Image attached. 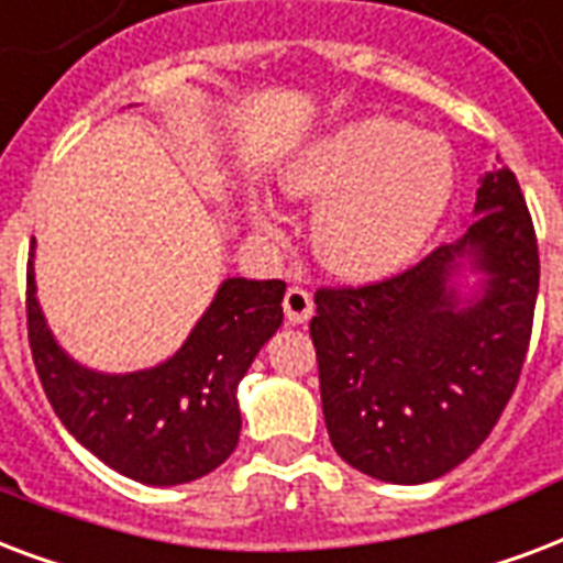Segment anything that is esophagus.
I'll return each mask as SVG.
<instances>
[{"instance_id":"1","label":"esophagus","mask_w":563,"mask_h":563,"mask_svg":"<svg viewBox=\"0 0 563 563\" xmlns=\"http://www.w3.org/2000/svg\"><path fill=\"white\" fill-rule=\"evenodd\" d=\"M283 312L291 324H303L312 316V295L303 286H289L283 298Z\"/></svg>"}]
</instances>
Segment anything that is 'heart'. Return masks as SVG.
I'll use <instances>...</instances> for the list:
<instances>
[{"instance_id":"b5f03b06","label":"heart","mask_w":563,"mask_h":563,"mask_svg":"<svg viewBox=\"0 0 563 563\" xmlns=\"http://www.w3.org/2000/svg\"><path fill=\"white\" fill-rule=\"evenodd\" d=\"M283 186L319 203L312 244L330 272L372 280L422 251L454 195L452 147L401 120L368 118L339 129L291 167ZM260 230L268 214L253 209Z\"/></svg>"}]
</instances>
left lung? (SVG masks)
I'll use <instances>...</instances> for the list:
<instances>
[{"label": "left lung", "mask_w": 563, "mask_h": 563, "mask_svg": "<svg viewBox=\"0 0 563 563\" xmlns=\"http://www.w3.org/2000/svg\"><path fill=\"white\" fill-rule=\"evenodd\" d=\"M463 258L488 274L457 308ZM540 256L514 170L493 167L475 221L405 272L316 289L310 336L330 443L354 470L393 484L434 482L490 437L529 351Z\"/></svg>", "instance_id": "1"}]
</instances>
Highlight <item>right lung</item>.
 Segmentation results:
<instances>
[{
  "label": "right lung",
  "instance_id": "obj_1",
  "mask_svg": "<svg viewBox=\"0 0 563 563\" xmlns=\"http://www.w3.org/2000/svg\"><path fill=\"white\" fill-rule=\"evenodd\" d=\"M283 280L230 277L167 363L100 375L58 349L34 298L29 260L25 324L43 393L64 428L120 475L158 487L195 482L239 443L235 389L283 324Z\"/></svg>",
  "mask_w": 563,
  "mask_h": 563
}]
</instances>
